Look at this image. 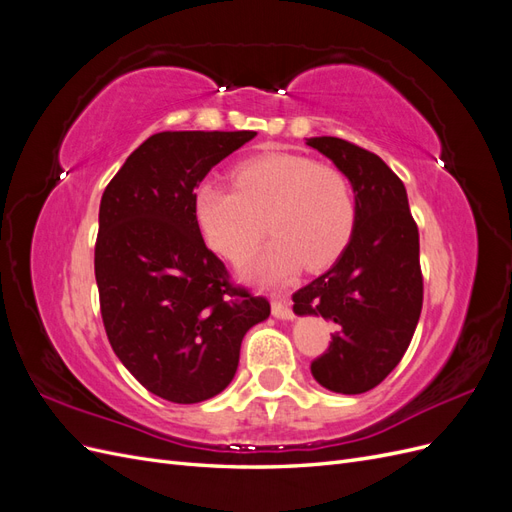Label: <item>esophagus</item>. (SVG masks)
<instances>
[{
    "label": "esophagus",
    "mask_w": 512,
    "mask_h": 512,
    "mask_svg": "<svg viewBox=\"0 0 512 512\" xmlns=\"http://www.w3.org/2000/svg\"><path fill=\"white\" fill-rule=\"evenodd\" d=\"M271 309H273V316L275 318H280V320H290L294 314H292V309H290V305H288V299L286 297H282V299H275L273 301V305H271Z\"/></svg>",
    "instance_id": "esophagus-1"
}]
</instances>
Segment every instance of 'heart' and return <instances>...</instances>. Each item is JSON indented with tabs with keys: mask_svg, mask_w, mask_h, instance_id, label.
Masks as SVG:
<instances>
[{
	"mask_svg": "<svg viewBox=\"0 0 512 512\" xmlns=\"http://www.w3.org/2000/svg\"><path fill=\"white\" fill-rule=\"evenodd\" d=\"M235 183L200 181L194 215L213 250L230 262L250 258L275 235L252 273L286 280L303 267L327 269L344 254L356 224V200L342 170L299 153H265L235 168Z\"/></svg>",
	"mask_w": 512,
	"mask_h": 512,
	"instance_id": "heart-1",
	"label": "heart"
}]
</instances>
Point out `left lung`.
Masks as SVG:
<instances>
[{"label":"left lung","mask_w":512,"mask_h":512,"mask_svg":"<svg viewBox=\"0 0 512 512\" xmlns=\"http://www.w3.org/2000/svg\"><path fill=\"white\" fill-rule=\"evenodd\" d=\"M307 145L350 179L356 224L335 265L292 294L294 314L335 324L312 376L333 393L359 395L391 374L416 331L423 309L418 228L404 183L376 153L335 136L307 138Z\"/></svg>","instance_id":"1"}]
</instances>
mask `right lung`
<instances>
[{
  "instance_id": "1",
  "label": "right lung",
  "mask_w": 512,
  "mask_h": 512,
  "mask_svg": "<svg viewBox=\"0 0 512 512\" xmlns=\"http://www.w3.org/2000/svg\"><path fill=\"white\" fill-rule=\"evenodd\" d=\"M256 132H158L130 153L100 200L96 282L119 361L147 391L198 404L235 378L265 297L232 284L205 245L194 190Z\"/></svg>"
}]
</instances>
